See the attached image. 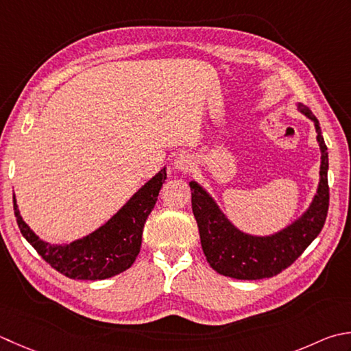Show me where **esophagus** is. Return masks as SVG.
I'll return each mask as SVG.
<instances>
[{
  "mask_svg": "<svg viewBox=\"0 0 351 351\" xmlns=\"http://www.w3.org/2000/svg\"><path fill=\"white\" fill-rule=\"evenodd\" d=\"M173 166L178 171H184V173H187V171L193 170L195 160L190 154H181V155H178V158L173 162Z\"/></svg>",
  "mask_w": 351,
  "mask_h": 351,
  "instance_id": "obj_1",
  "label": "esophagus"
}]
</instances>
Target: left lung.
Returning <instances> with one entry per match:
<instances>
[{
	"label": "left lung",
	"instance_id": "1",
	"mask_svg": "<svg viewBox=\"0 0 351 351\" xmlns=\"http://www.w3.org/2000/svg\"><path fill=\"white\" fill-rule=\"evenodd\" d=\"M298 111L311 119L317 129L321 150L319 184L308 208L297 221L271 236H251L230 222L207 190L190 182L191 208L197 222L202 251L216 272L237 280H262L277 276L291 266L324 226L328 211V154L319 121L311 109L298 103Z\"/></svg>",
	"mask_w": 351,
	"mask_h": 351
}]
</instances>
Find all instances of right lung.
<instances>
[{
  "label": "right lung",
  "mask_w": 351,
  "mask_h": 351,
  "mask_svg": "<svg viewBox=\"0 0 351 351\" xmlns=\"http://www.w3.org/2000/svg\"><path fill=\"white\" fill-rule=\"evenodd\" d=\"M166 167L149 180L123 207L101 225L82 239L66 245L44 242L30 230L19 215L13 196V210L21 234L25 237L45 262L58 272L73 280H105L129 269L141 248V236L146 219L154 210Z\"/></svg>",
  "instance_id": "right-lung-1"
}]
</instances>
